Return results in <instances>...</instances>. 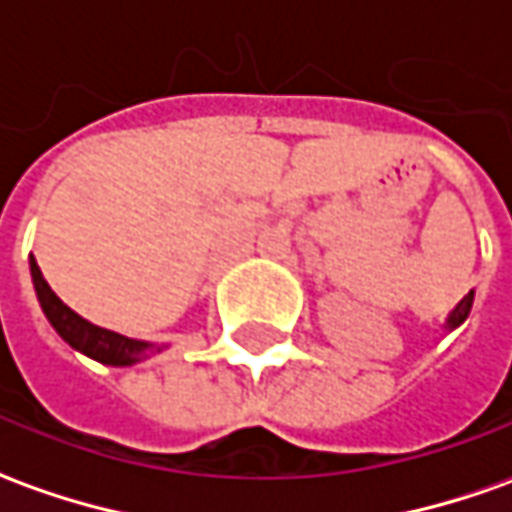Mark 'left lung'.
Instances as JSON below:
<instances>
[{
    "mask_svg": "<svg viewBox=\"0 0 512 512\" xmlns=\"http://www.w3.org/2000/svg\"><path fill=\"white\" fill-rule=\"evenodd\" d=\"M471 301H474V295L468 292V295H465L463 301H460V306H457V309L451 312V317H449V329H454V326H460V323H463L465 317H468V312H471Z\"/></svg>",
    "mask_w": 512,
    "mask_h": 512,
    "instance_id": "1",
    "label": "left lung"
}]
</instances>
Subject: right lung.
<instances>
[{"label": "right lung", "mask_w": 512, "mask_h": 512, "mask_svg": "<svg viewBox=\"0 0 512 512\" xmlns=\"http://www.w3.org/2000/svg\"><path fill=\"white\" fill-rule=\"evenodd\" d=\"M30 273H33L35 292H38V301H41L44 315L49 317V323L55 326V331L72 348L83 351L86 357L97 359V362H105V365H133V362H139L147 354V343L122 337L116 331L100 329V326L83 320L77 312H72L55 292L49 290L47 278L41 276L35 259H30Z\"/></svg>", "instance_id": "add662e5"}]
</instances>
